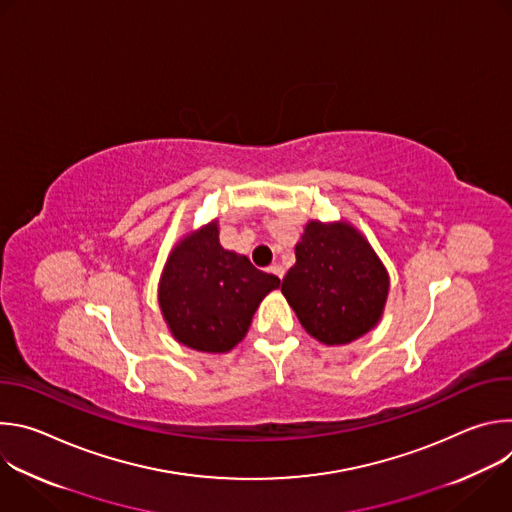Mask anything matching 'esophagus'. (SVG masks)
Segmentation results:
<instances>
[{"label": "esophagus", "mask_w": 512, "mask_h": 512, "mask_svg": "<svg viewBox=\"0 0 512 512\" xmlns=\"http://www.w3.org/2000/svg\"><path fill=\"white\" fill-rule=\"evenodd\" d=\"M269 273H273V275H275V277H279V279H283V275H285L283 267H281V265H277V263H273V265L269 267Z\"/></svg>", "instance_id": "34e87169"}]
</instances>
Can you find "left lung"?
<instances>
[{"label": "left lung", "instance_id": "obj_1", "mask_svg": "<svg viewBox=\"0 0 512 512\" xmlns=\"http://www.w3.org/2000/svg\"><path fill=\"white\" fill-rule=\"evenodd\" d=\"M281 291L310 336L328 346L348 344L381 320L389 273L348 223L310 221Z\"/></svg>", "mask_w": 512, "mask_h": 512}]
</instances>
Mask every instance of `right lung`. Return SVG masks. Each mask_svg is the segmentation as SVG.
Listing matches in <instances>:
<instances>
[{
  "instance_id": "obj_1",
  "label": "right lung",
  "mask_w": 512,
  "mask_h": 512,
  "mask_svg": "<svg viewBox=\"0 0 512 512\" xmlns=\"http://www.w3.org/2000/svg\"><path fill=\"white\" fill-rule=\"evenodd\" d=\"M279 277L218 243V225L186 235L170 253L158 300L174 338L200 352H229Z\"/></svg>"
}]
</instances>
